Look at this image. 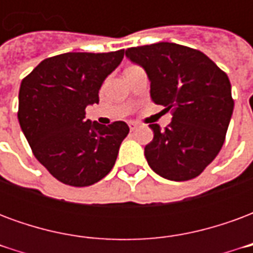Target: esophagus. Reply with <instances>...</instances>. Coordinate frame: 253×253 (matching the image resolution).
<instances>
[{
  "label": "esophagus",
  "instance_id": "obj_1",
  "mask_svg": "<svg viewBox=\"0 0 253 253\" xmlns=\"http://www.w3.org/2000/svg\"><path fill=\"white\" fill-rule=\"evenodd\" d=\"M128 126H130V130L134 131V130H137L138 123H135V122H130V123H128Z\"/></svg>",
  "mask_w": 253,
  "mask_h": 253
}]
</instances>
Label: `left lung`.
I'll use <instances>...</instances> for the list:
<instances>
[{
	"label": "left lung",
	"instance_id": "obj_1",
	"mask_svg": "<svg viewBox=\"0 0 253 253\" xmlns=\"http://www.w3.org/2000/svg\"><path fill=\"white\" fill-rule=\"evenodd\" d=\"M126 57L145 69L152 100L172 114L164 130L149 125V167L168 180L199 176L219 153L233 114L226 73L199 50L169 42L130 47Z\"/></svg>",
	"mask_w": 253,
	"mask_h": 253
}]
</instances>
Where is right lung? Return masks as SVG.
<instances>
[{
	"label": "right lung",
	"instance_id": "right-lung-1",
	"mask_svg": "<svg viewBox=\"0 0 253 253\" xmlns=\"http://www.w3.org/2000/svg\"><path fill=\"white\" fill-rule=\"evenodd\" d=\"M125 50L66 52L42 61L23 78L20 126L38 161L63 184L92 186L115 165L130 128L85 119V108L99 103V89L119 66Z\"/></svg>",
	"mask_w": 253,
	"mask_h": 253
}]
</instances>
